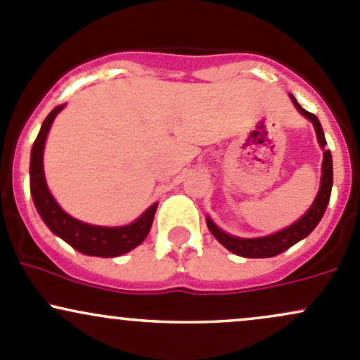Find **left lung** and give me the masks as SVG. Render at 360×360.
Listing matches in <instances>:
<instances>
[{
	"instance_id": "1",
	"label": "left lung",
	"mask_w": 360,
	"mask_h": 360,
	"mask_svg": "<svg viewBox=\"0 0 360 360\" xmlns=\"http://www.w3.org/2000/svg\"><path fill=\"white\" fill-rule=\"evenodd\" d=\"M291 101L297 107V110L305 115L310 122L314 124V129H316L317 134V141H319L321 148L324 150V145H326V139H324V132L323 127H321L319 119H317L314 113H310L307 110L298 105V101L295 100L293 94H290ZM331 186H333V160H331V151L326 150L324 151V158H323V176H321V188L319 193H317L316 200H314L312 207L307 210V214L304 217L298 219L295 224L288 226L286 229L278 231V233L269 234V236L264 238H236L231 236V234L224 233L222 229H219L217 226L212 222L210 217H207V226H209L210 233L214 234L215 240L219 241L221 245H224L229 252L236 253V255L247 257V259H267V257H276L279 253H283L285 250H288L290 247H293L295 243H298L300 240H304L305 236H309L312 233L314 228L319 224V221L323 219L324 212H326L328 202H330L331 196Z\"/></svg>"
}]
</instances>
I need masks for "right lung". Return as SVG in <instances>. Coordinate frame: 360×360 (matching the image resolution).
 Instances as JSON below:
<instances>
[{
	"mask_svg": "<svg viewBox=\"0 0 360 360\" xmlns=\"http://www.w3.org/2000/svg\"><path fill=\"white\" fill-rule=\"evenodd\" d=\"M63 107L65 105L55 107L50 112V115L44 119L39 134L32 145V151H30V195H32L34 205H36L44 224L51 229V233L67 241L77 252L94 257L124 255V253L138 247L139 243H143V240L148 236L158 203H153L148 210L143 212L132 224L120 226V228L86 224V222L70 217L67 212L60 209V205L48 190L46 179H44L43 151L48 131H50L56 113Z\"/></svg>",
	"mask_w": 360,
	"mask_h": 360,
	"instance_id": "1",
	"label": "right lung"
}]
</instances>
